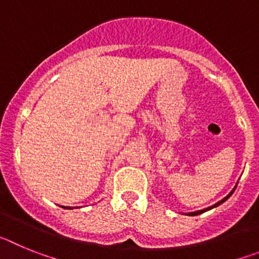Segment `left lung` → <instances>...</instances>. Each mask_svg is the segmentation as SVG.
I'll return each mask as SVG.
<instances>
[{"instance_id": "obj_1", "label": "left lung", "mask_w": 259, "mask_h": 259, "mask_svg": "<svg viewBox=\"0 0 259 259\" xmlns=\"http://www.w3.org/2000/svg\"><path fill=\"white\" fill-rule=\"evenodd\" d=\"M236 187H237V185H236ZM236 187H235V188H233V191L231 192V193L228 194V196H226V197H224L223 200H221V201H219V202H217V203H215V205H212V206H210V207H206V209H203V210H200V211H193V212H188V214H187V215H191V217H194V215L202 214V212L207 211V210L212 209V207H217V206H219V205H221V203H223L224 201H226V200H228V198H230L231 196H232V193H233V192H235V189H236Z\"/></svg>"}]
</instances>
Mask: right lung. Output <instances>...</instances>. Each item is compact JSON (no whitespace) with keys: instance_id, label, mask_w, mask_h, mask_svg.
Wrapping results in <instances>:
<instances>
[{"instance_id":"right-lung-1","label":"right lung","mask_w":259,"mask_h":259,"mask_svg":"<svg viewBox=\"0 0 259 259\" xmlns=\"http://www.w3.org/2000/svg\"><path fill=\"white\" fill-rule=\"evenodd\" d=\"M66 209H72V207H66Z\"/></svg>"}]
</instances>
